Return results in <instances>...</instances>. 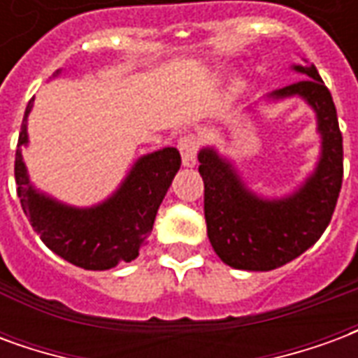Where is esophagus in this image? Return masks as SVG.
Instances as JSON below:
<instances>
[{
    "label": "esophagus",
    "instance_id": "34e87169",
    "mask_svg": "<svg viewBox=\"0 0 358 358\" xmlns=\"http://www.w3.org/2000/svg\"><path fill=\"white\" fill-rule=\"evenodd\" d=\"M180 155H182V163L184 166H194L195 157H197V149H199V140L194 134H186L178 140Z\"/></svg>",
    "mask_w": 358,
    "mask_h": 358
}]
</instances>
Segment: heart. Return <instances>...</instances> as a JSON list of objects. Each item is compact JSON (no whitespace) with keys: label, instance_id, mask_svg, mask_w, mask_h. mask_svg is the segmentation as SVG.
<instances>
[{"label":"heart","instance_id":"b5f03b06","mask_svg":"<svg viewBox=\"0 0 358 358\" xmlns=\"http://www.w3.org/2000/svg\"><path fill=\"white\" fill-rule=\"evenodd\" d=\"M234 86H236V88H238V86H240V82H236V84H234Z\"/></svg>","mask_w":358,"mask_h":358}]
</instances>
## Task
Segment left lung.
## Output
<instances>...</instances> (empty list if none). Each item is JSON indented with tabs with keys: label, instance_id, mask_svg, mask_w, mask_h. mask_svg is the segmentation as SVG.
<instances>
[{
	"label": "left lung",
	"instance_id": "obj_1",
	"mask_svg": "<svg viewBox=\"0 0 358 358\" xmlns=\"http://www.w3.org/2000/svg\"><path fill=\"white\" fill-rule=\"evenodd\" d=\"M293 71L307 78L268 97H303L316 113L322 145L316 169L292 195L259 197L217 149L203 148L197 155L205 184L207 236L215 253L232 268L274 270L297 259L322 236L338 203L343 180V138L336 105L315 65H293Z\"/></svg>",
	"mask_w": 358,
	"mask_h": 358
}]
</instances>
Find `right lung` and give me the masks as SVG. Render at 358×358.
I'll return each mask as SVG.
<instances>
[{"instance_id": "obj_1", "label": "right lung", "mask_w": 358, "mask_h": 358, "mask_svg": "<svg viewBox=\"0 0 358 358\" xmlns=\"http://www.w3.org/2000/svg\"><path fill=\"white\" fill-rule=\"evenodd\" d=\"M61 71L53 74L57 76ZM30 99L15 155V182L20 207L34 232L55 255L86 270H109L140 255L153 230L157 210L180 171L176 148H164L138 159L115 194L94 207H71L38 192L28 178L22 145L28 143Z\"/></svg>"}]
</instances>
